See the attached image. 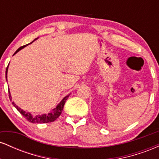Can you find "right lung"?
I'll return each mask as SVG.
<instances>
[{"label": "right lung", "mask_w": 159, "mask_h": 159, "mask_svg": "<svg viewBox=\"0 0 159 159\" xmlns=\"http://www.w3.org/2000/svg\"><path fill=\"white\" fill-rule=\"evenodd\" d=\"M38 38H39V37L36 38L35 39L33 40L31 43H29V44H31V43H34L35 40L37 39ZM29 44L25 45H24V46L20 47V48L18 49V50L16 51L15 53H14L13 55H15L16 53L19 52L20 50H21V49L25 48V47H26L27 45H28ZM8 66H9V65H8ZM8 66L7 67V69H6V79L7 80V71H8ZM69 96V94L67 95L66 96H65V97L61 100V102L58 103V105H57V106L54 107V109H52V111H51L50 112L48 113V114H42V115L38 114V115H36V116H34V115H32L30 112H27V111H24L21 108H20V107L18 106V105H16L14 102H12V105H13V106L15 107L19 111L20 114H22L23 116L25 117V119L27 120V121H29L30 123H51V122H54V120H56L58 117H59L60 115L61 114L62 111H63V106H64L66 101V99L68 98ZM9 97H10V99L11 101V99H12V97H11L10 89H9Z\"/></svg>", "instance_id": "obj_1"}]
</instances>
